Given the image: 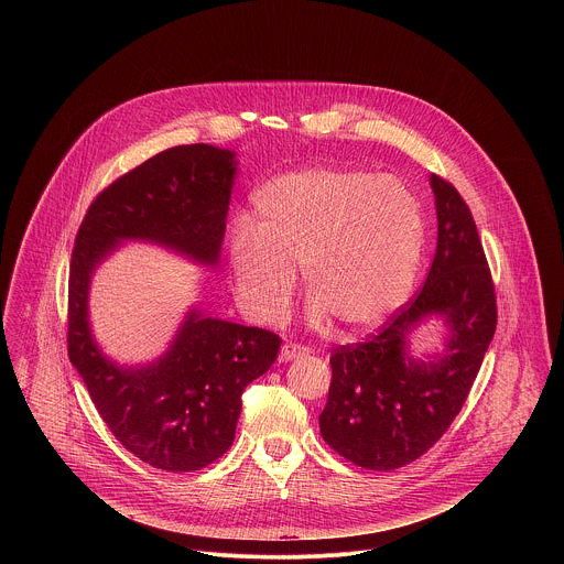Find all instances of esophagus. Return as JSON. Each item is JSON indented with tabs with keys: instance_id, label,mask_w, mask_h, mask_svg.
Wrapping results in <instances>:
<instances>
[{
	"instance_id": "obj_1",
	"label": "esophagus",
	"mask_w": 564,
	"mask_h": 564,
	"mask_svg": "<svg viewBox=\"0 0 564 564\" xmlns=\"http://www.w3.org/2000/svg\"><path fill=\"white\" fill-rule=\"evenodd\" d=\"M311 349L302 343H286L282 345V351H280V358L282 360H293V358H300V356H306Z\"/></svg>"
}]
</instances>
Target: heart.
Returning <instances> with one entry per match:
<instances>
[{
	"label": "heart",
	"instance_id": "1",
	"mask_svg": "<svg viewBox=\"0 0 564 564\" xmlns=\"http://www.w3.org/2000/svg\"><path fill=\"white\" fill-rule=\"evenodd\" d=\"M425 221L395 175L360 169H302L253 197L251 232L230 242L245 313L275 322L289 308L295 269L317 317L347 329L387 322L408 300L423 260Z\"/></svg>",
	"mask_w": 564,
	"mask_h": 564
}]
</instances>
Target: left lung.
<instances>
[{
  "mask_svg": "<svg viewBox=\"0 0 564 564\" xmlns=\"http://www.w3.org/2000/svg\"><path fill=\"white\" fill-rule=\"evenodd\" d=\"M438 241L423 289L365 343L329 356L332 382L319 414L323 441L345 460L393 471L421 458L467 402L497 325V302L482 241L467 202L441 175ZM432 314L451 327L446 351L414 361L404 336Z\"/></svg>",
  "mask_w": 564,
  "mask_h": 564,
  "instance_id": "8db88e82",
  "label": "left lung"
}]
</instances>
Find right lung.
Returning a JSON list of instances; mask_svg holds the SVG:
<instances>
[{"label":"right lung","instance_id":"add662e5","mask_svg":"<svg viewBox=\"0 0 564 564\" xmlns=\"http://www.w3.org/2000/svg\"><path fill=\"white\" fill-rule=\"evenodd\" d=\"M235 173L228 150L204 143L164 150L93 199L72 253L69 360L115 438L162 471H197L230 449L242 391L273 365L282 338L193 311L161 360L123 369L90 336L88 282L121 239L161 242L215 264Z\"/></svg>","mask_w":564,"mask_h":564}]
</instances>
